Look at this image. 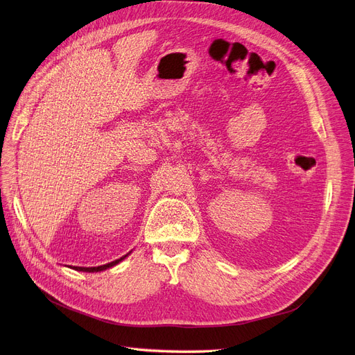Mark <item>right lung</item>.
<instances>
[{
	"label": "right lung",
	"instance_id": "add662e5",
	"mask_svg": "<svg viewBox=\"0 0 355 355\" xmlns=\"http://www.w3.org/2000/svg\"><path fill=\"white\" fill-rule=\"evenodd\" d=\"M128 254H130V253H127L125 256H123V257H120V259H116V260L111 261V263L102 265V266H98V268H78V266H74L73 269H76V270H82V272H101V270H105V269H108V268H112V266L118 265V263H120L121 260H124V259H125Z\"/></svg>",
	"mask_w": 355,
	"mask_h": 355
}]
</instances>
